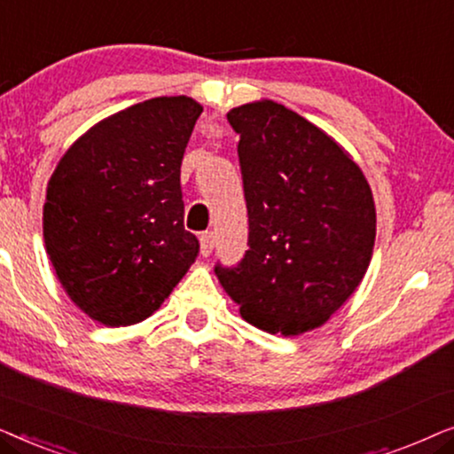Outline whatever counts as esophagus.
Returning a JSON list of instances; mask_svg holds the SVG:
<instances>
[{"label":"esophagus","mask_w":454,"mask_h":454,"mask_svg":"<svg viewBox=\"0 0 454 454\" xmlns=\"http://www.w3.org/2000/svg\"><path fill=\"white\" fill-rule=\"evenodd\" d=\"M213 247H215V235L207 231L200 235V254L202 256H210L213 254Z\"/></svg>","instance_id":"esophagus-1"}]
</instances>
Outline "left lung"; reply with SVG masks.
<instances>
[{"label": "left lung", "mask_w": 454, "mask_h": 454, "mask_svg": "<svg viewBox=\"0 0 454 454\" xmlns=\"http://www.w3.org/2000/svg\"><path fill=\"white\" fill-rule=\"evenodd\" d=\"M239 134L247 250L215 272L250 325L285 337L322 326L368 270L374 198L353 159L275 101L227 114Z\"/></svg>", "instance_id": "obj_1"}]
</instances>
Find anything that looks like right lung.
I'll return each instance as SVG.
<instances>
[{"label":"right lung","instance_id":"right-lung-1","mask_svg":"<svg viewBox=\"0 0 454 454\" xmlns=\"http://www.w3.org/2000/svg\"><path fill=\"white\" fill-rule=\"evenodd\" d=\"M200 114L190 97L132 105L80 136L49 179V260L70 300L103 325L148 318L198 256L179 173Z\"/></svg>","mask_w":454,"mask_h":454}]
</instances>
